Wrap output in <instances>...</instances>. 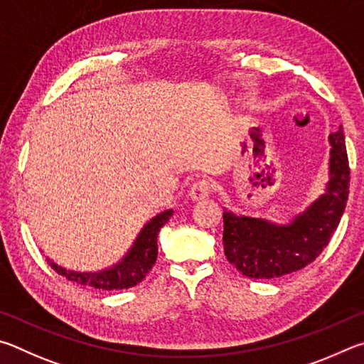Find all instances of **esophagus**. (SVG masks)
I'll use <instances>...</instances> for the list:
<instances>
[{
  "label": "esophagus",
  "mask_w": 364,
  "mask_h": 364,
  "mask_svg": "<svg viewBox=\"0 0 364 364\" xmlns=\"http://www.w3.org/2000/svg\"><path fill=\"white\" fill-rule=\"evenodd\" d=\"M213 182L209 181V178H201V181H196L192 187L188 190V195L190 198L193 201H200V200H205L209 196V193L213 192Z\"/></svg>",
  "instance_id": "obj_1"
}]
</instances>
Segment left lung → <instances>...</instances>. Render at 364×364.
I'll use <instances>...</instances> for the list:
<instances>
[{"label":"left lung","mask_w":364,"mask_h":364,"mask_svg":"<svg viewBox=\"0 0 364 364\" xmlns=\"http://www.w3.org/2000/svg\"><path fill=\"white\" fill-rule=\"evenodd\" d=\"M326 190L289 224L237 215L224 209L227 260L250 278H279L304 269L320 256L347 205L350 168L342 126L329 136Z\"/></svg>","instance_id":"1"}]
</instances>
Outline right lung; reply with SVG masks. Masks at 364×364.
I'll return each instance as SVG.
<instances>
[{
  "instance_id": "obj_1",
  "label": "right lung",
  "mask_w": 364,
  "mask_h": 364,
  "mask_svg": "<svg viewBox=\"0 0 364 364\" xmlns=\"http://www.w3.org/2000/svg\"><path fill=\"white\" fill-rule=\"evenodd\" d=\"M172 213H174L172 209H166L161 214L150 219V222H146L126 256L108 269L99 272H73L54 264L49 257L46 259L59 275L81 286H89V288L102 291L132 288V286L142 282L146 273L151 270V267L155 265L158 256V233L164 224H168Z\"/></svg>"
}]
</instances>
